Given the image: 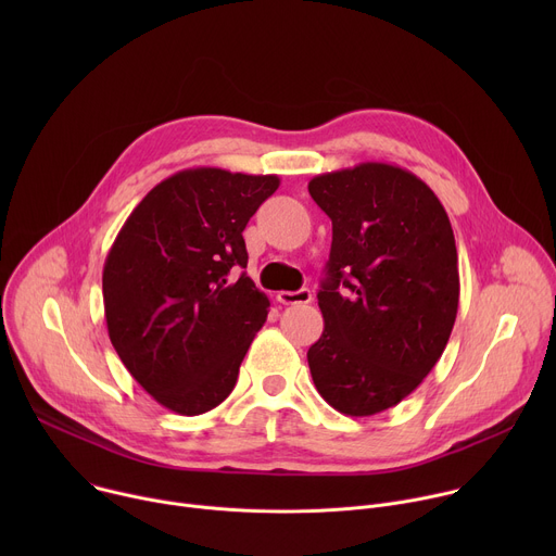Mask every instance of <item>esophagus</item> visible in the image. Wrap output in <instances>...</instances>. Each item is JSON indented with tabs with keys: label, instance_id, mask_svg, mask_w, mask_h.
<instances>
[{
	"label": "esophagus",
	"instance_id": "1",
	"mask_svg": "<svg viewBox=\"0 0 556 556\" xmlns=\"http://www.w3.org/2000/svg\"><path fill=\"white\" fill-rule=\"evenodd\" d=\"M277 301L283 303V305H301V303H309L312 301V292L307 288H301L296 292L281 290V292H277Z\"/></svg>",
	"mask_w": 556,
	"mask_h": 556
}]
</instances>
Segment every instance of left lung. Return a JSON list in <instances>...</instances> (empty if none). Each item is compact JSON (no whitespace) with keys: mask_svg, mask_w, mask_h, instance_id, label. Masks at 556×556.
Listing matches in <instances>:
<instances>
[{"mask_svg":"<svg viewBox=\"0 0 556 556\" xmlns=\"http://www.w3.org/2000/svg\"><path fill=\"white\" fill-rule=\"evenodd\" d=\"M307 191L332 219L309 374L337 412L374 416L407 399L448 343L459 303L453 228L427 182L395 165L314 176Z\"/></svg>","mask_w":556,"mask_h":556,"instance_id":"left-lung-1","label":"left lung"}]
</instances>
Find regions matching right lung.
<instances>
[{
	"instance_id": "1",
	"label": "right lung",
	"mask_w": 556,
	"mask_h": 556,
	"mask_svg": "<svg viewBox=\"0 0 556 556\" xmlns=\"http://www.w3.org/2000/svg\"><path fill=\"white\" fill-rule=\"evenodd\" d=\"M279 176L185 169L155 185L125 219L103 266L110 341L136 382L174 414L228 399L268 316L247 273L244 228Z\"/></svg>"
}]
</instances>
